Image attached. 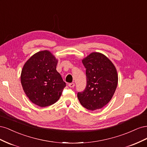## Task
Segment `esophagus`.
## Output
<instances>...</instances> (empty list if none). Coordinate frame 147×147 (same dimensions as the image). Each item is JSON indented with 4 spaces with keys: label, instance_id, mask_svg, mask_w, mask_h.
Returning a JSON list of instances; mask_svg holds the SVG:
<instances>
[{
    "label": "esophagus",
    "instance_id": "esophagus-1",
    "mask_svg": "<svg viewBox=\"0 0 147 147\" xmlns=\"http://www.w3.org/2000/svg\"><path fill=\"white\" fill-rule=\"evenodd\" d=\"M69 86L70 87V88H74V86H75V83H69Z\"/></svg>",
    "mask_w": 147,
    "mask_h": 147
}]
</instances>
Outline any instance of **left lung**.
Wrapping results in <instances>:
<instances>
[{"mask_svg":"<svg viewBox=\"0 0 147 147\" xmlns=\"http://www.w3.org/2000/svg\"><path fill=\"white\" fill-rule=\"evenodd\" d=\"M82 63L86 68V86L78 92V99L88 110L100 109L109 103L116 90L117 69L108 57L100 53H91Z\"/></svg>","mask_w":147,"mask_h":147,"instance_id":"left-lung-1","label":"left lung"}]
</instances>
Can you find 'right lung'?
Listing matches in <instances>:
<instances>
[{
  "mask_svg": "<svg viewBox=\"0 0 147 147\" xmlns=\"http://www.w3.org/2000/svg\"><path fill=\"white\" fill-rule=\"evenodd\" d=\"M57 60L49 51L35 53L27 61L21 74V82L29 100L41 107L55 104L61 96L65 83L56 70Z\"/></svg>",
  "mask_w": 147,
  "mask_h": 147,
  "instance_id": "right-lung-1",
  "label": "right lung"
}]
</instances>
